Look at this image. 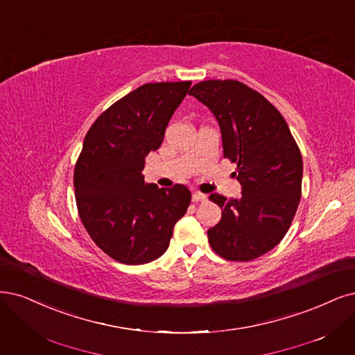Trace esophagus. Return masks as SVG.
Masks as SVG:
<instances>
[{"instance_id": "1", "label": "esophagus", "mask_w": 355, "mask_h": 355, "mask_svg": "<svg viewBox=\"0 0 355 355\" xmlns=\"http://www.w3.org/2000/svg\"><path fill=\"white\" fill-rule=\"evenodd\" d=\"M192 201H193V202H204V201H207V195L202 193V192L195 191V192L192 193Z\"/></svg>"}]
</instances>
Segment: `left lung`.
Wrapping results in <instances>:
<instances>
[{
    "label": "left lung",
    "instance_id": "1",
    "mask_svg": "<svg viewBox=\"0 0 355 355\" xmlns=\"http://www.w3.org/2000/svg\"><path fill=\"white\" fill-rule=\"evenodd\" d=\"M189 95L217 119L223 157L236 163L239 200L211 193L222 209L209 229L213 251L229 261H251L284 239L301 200L302 157L284 116L264 96L235 79L193 85Z\"/></svg>",
    "mask_w": 355,
    "mask_h": 355
}]
</instances>
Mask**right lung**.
<instances>
[{
	"instance_id": "1",
	"label": "right lung",
	"mask_w": 355,
	"mask_h": 355,
	"mask_svg": "<svg viewBox=\"0 0 355 355\" xmlns=\"http://www.w3.org/2000/svg\"><path fill=\"white\" fill-rule=\"evenodd\" d=\"M189 80L145 83L94 121L75 166L78 213L92 241L123 264H145L168 248L187 213V187L145 185V155L160 148Z\"/></svg>"
}]
</instances>
